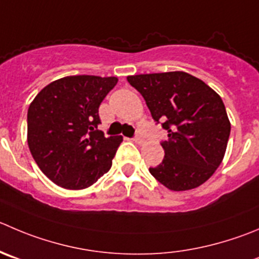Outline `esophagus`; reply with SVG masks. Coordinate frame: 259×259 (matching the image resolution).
I'll return each instance as SVG.
<instances>
[{
    "label": "esophagus",
    "instance_id": "34e87169",
    "mask_svg": "<svg viewBox=\"0 0 259 259\" xmlns=\"http://www.w3.org/2000/svg\"><path fill=\"white\" fill-rule=\"evenodd\" d=\"M132 140H134V141L136 142V144H142V142H144V139H142V137L140 136V135H136V136H135Z\"/></svg>",
    "mask_w": 259,
    "mask_h": 259
}]
</instances>
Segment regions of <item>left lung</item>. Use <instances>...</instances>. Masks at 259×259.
Returning <instances> with one entry per match:
<instances>
[{
    "label": "left lung",
    "mask_w": 259,
    "mask_h": 259,
    "mask_svg": "<svg viewBox=\"0 0 259 259\" xmlns=\"http://www.w3.org/2000/svg\"><path fill=\"white\" fill-rule=\"evenodd\" d=\"M144 97L152 119L168 131L165 156L150 173L171 191L205 183L226 151L230 122L220 95L199 78L182 71L128 76Z\"/></svg>",
    "instance_id": "8db88e82"
}]
</instances>
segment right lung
I'll return each mask as SVG.
<instances>
[{
	"mask_svg": "<svg viewBox=\"0 0 259 259\" xmlns=\"http://www.w3.org/2000/svg\"><path fill=\"white\" fill-rule=\"evenodd\" d=\"M117 82V77L67 76L47 85L29 105V149L57 186L88 188L109 171L123 137H105L98 130L99 105Z\"/></svg>",
	"mask_w": 259,
	"mask_h": 259,
	"instance_id": "obj_1",
	"label": "right lung"
}]
</instances>
